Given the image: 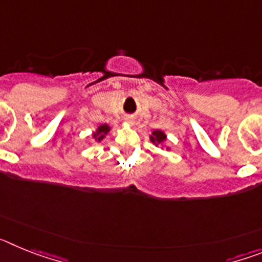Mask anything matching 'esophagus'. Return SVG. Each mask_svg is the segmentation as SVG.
I'll list each match as a JSON object with an SVG mask.
<instances>
[{
  "instance_id": "obj_1",
  "label": "esophagus",
  "mask_w": 262,
  "mask_h": 262,
  "mask_svg": "<svg viewBox=\"0 0 262 262\" xmlns=\"http://www.w3.org/2000/svg\"><path fill=\"white\" fill-rule=\"evenodd\" d=\"M126 120H127V122H129V123H134V118L133 117H127Z\"/></svg>"
}]
</instances>
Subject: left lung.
<instances>
[{"instance_id": "1", "label": "left lung", "mask_w": 262, "mask_h": 262, "mask_svg": "<svg viewBox=\"0 0 262 262\" xmlns=\"http://www.w3.org/2000/svg\"><path fill=\"white\" fill-rule=\"evenodd\" d=\"M151 140L154 143H156V144H163V143L165 142V135H164V133H161V131H159V129H156V131H154V133H152Z\"/></svg>"}]
</instances>
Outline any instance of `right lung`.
I'll use <instances>...</instances> for the list:
<instances>
[{"mask_svg": "<svg viewBox=\"0 0 262 262\" xmlns=\"http://www.w3.org/2000/svg\"><path fill=\"white\" fill-rule=\"evenodd\" d=\"M108 129H110V127L107 126V124H102V126H99L98 129H97V133H94V138L97 139V140H102L103 138H105L106 134L108 133Z\"/></svg>", "mask_w": 262, "mask_h": 262, "instance_id": "obj_1", "label": "right lung"}]
</instances>
